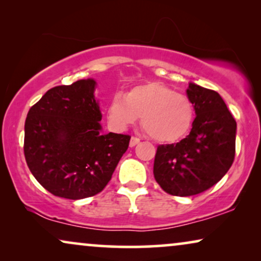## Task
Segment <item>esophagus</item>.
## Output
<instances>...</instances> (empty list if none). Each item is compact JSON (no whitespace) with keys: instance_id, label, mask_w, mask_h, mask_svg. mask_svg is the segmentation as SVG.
Wrapping results in <instances>:
<instances>
[{"instance_id":"34e87169","label":"esophagus","mask_w":261,"mask_h":261,"mask_svg":"<svg viewBox=\"0 0 261 261\" xmlns=\"http://www.w3.org/2000/svg\"><path fill=\"white\" fill-rule=\"evenodd\" d=\"M139 142H140V139L137 138V137H132L130 141H129V146H130V147H133V146L139 144Z\"/></svg>"}]
</instances>
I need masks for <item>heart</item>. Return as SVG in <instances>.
<instances>
[{"mask_svg": "<svg viewBox=\"0 0 261 261\" xmlns=\"http://www.w3.org/2000/svg\"><path fill=\"white\" fill-rule=\"evenodd\" d=\"M107 115L116 129H124L142 116V127L149 137L156 141L172 142L187 134L194 110L187 96L164 84L148 83L133 88L126 96H113Z\"/></svg>", "mask_w": 261, "mask_h": 261, "instance_id": "heart-1", "label": "heart"}]
</instances>
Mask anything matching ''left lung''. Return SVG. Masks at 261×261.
I'll return each mask as SVG.
<instances>
[{
    "instance_id": "left-lung-1",
    "label": "left lung",
    "mask_w": 261,
    "mask_h": 261,
    "mask_svg": "<svg viewBox=\"0 0 261 261\" xmlns=\"http://www.w3.org/2000/svg\"><path fill=\"white\" fill-rule=\"evenodd\" d=\"M196 113L190 134L177 144L159 145L153 173L167 194L194 196L208 190L230 169L235 156L237 121L216 91L189 84Z\"/></svg>"
}]
</instances>
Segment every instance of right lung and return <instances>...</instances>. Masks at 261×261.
Listing matches in <instances>:
<instances>
[{"mask_svg": "<svg viewBox=\"0 0 261 261\" xmlns=\"http://www.w3.org/2000/svg\"><path fill=\"white\" fill-rule=\"evenodd\" d=\"M95 85L89 78L49 89L27 114L26 163L58 197L82 199L101 192L129 145V135L102 133Z\"/></svg>", "mask_w": 261, "mask_h": 261, "instance_id": "obj_1", "label": "right lung"}]
</instances>
